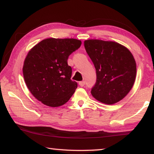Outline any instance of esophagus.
Returning <instances> with one entry per match:
<instances>
[{"instance_id": "34e87169", "label": "esophagus", "mask_w": 154, "mask_h": 154, "mask_svg": "<svg viewBox=\"0 0 154 154\" xmlns=\"http://www.w3.org/2000/svg\"><path fill=\"white\" fill-rule=\"evenodd\" d=\"M79 85H80L81 87L84 86V85H85V82H84V81H82V82H79Z\"/></svg>"}]
</instances>
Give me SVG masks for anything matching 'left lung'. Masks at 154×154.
<instances>
[{
	"instance_id": "obj_1",
	"label": "left lung",
	"mask_w": 154,
	"mask_h": 154,
	"mask_svg": "<svg viewBox=\"0 0 154 154\" xmlns=\"http://www.w3.org/2000/svg\"><path fill=\"white\" fill-rule=\"evenodd\" d=\"M84 47L96 71V82L91 90L93 97L106 105L122 100L136 78V62L131 52L114 41L85 40Z\"/></svg>"
}]
</instances>
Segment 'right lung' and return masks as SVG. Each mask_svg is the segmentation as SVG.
<instances>
[{
	"mask_svg": "<svg viewBox=\"0 0 154 154\" xmlns=\"http://www.w3.org/2000/svg\"><path fill=\"white\" fill-rule=\"evenodd\" d=\"M82 41L75 38H49L28 51L23 75L31 94L45 105L57 107L67 103L77 88L71 79L69 56L79 49Z\"/></svg>",
	"mask_w": 154,
	"mask_h": 154,
	"instance_id": "add662e5",
	"label": "right lung"
}]
</instances>
